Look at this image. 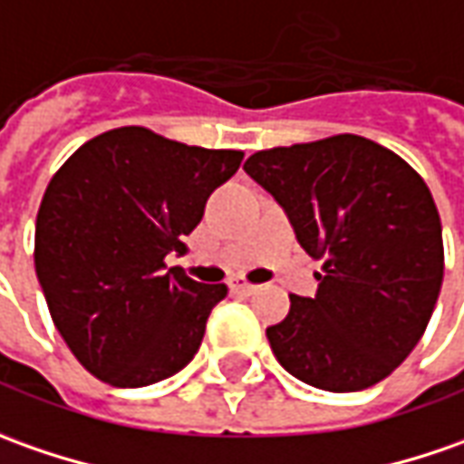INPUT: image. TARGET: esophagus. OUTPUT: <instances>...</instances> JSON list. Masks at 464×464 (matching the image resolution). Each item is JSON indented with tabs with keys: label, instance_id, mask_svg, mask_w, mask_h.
I'll return each instance as SVG.
<instances>
[{
	"label": "esophagus",
	"instance_id": "esophagus-1",
	"mask_svg": "<svg viewBox=\"0 0 464 464\" xmlns=\"http://www.w3.org/2000/svg\"><path fill=\"white\" fill-rule=\"evenodd\" d=\"M231 287L236 293H244V295H251V293L259 290V285H251V282L246 280H231Z\"/></svg>",
	"mask_w": 464,
	"mask_h": 464
}]
</instances>
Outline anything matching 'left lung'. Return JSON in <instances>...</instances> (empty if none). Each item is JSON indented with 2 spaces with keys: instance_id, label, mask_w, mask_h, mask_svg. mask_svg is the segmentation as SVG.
Masks as SVG:
<instances>
[{
  "instance_id": "1",
  "label": "left lung",
  "mask_w": 464,
  "mask_h": 464,
  "mask_svg": "<svg viewBox=\"0 0 464 464\" xmlns=\"http://www.w3.org/2000/svg\"><path fill=\"white\" fill-rule=\"evenodd\" d=\"M246 174L280 202L300 246L324 259L315 297L290 295L266 339L313 388L375 385L413 352L444 277L441 220L416 169L362 136L248 156Z\"/></svg>"
}]
</instances>
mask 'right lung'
<instances>
[{
    "label": "right lung",
    "instance_id": "add662e5",
    "mask_svg": "<svg viewBox=\"0 0 464 464\" xmlns=\"http://www.w3.org/2000/svg\"><path fill=\"white\" fill-rule=\"evenodd\" d=\"M241 159L128 125L87 140L53 174L35 220V275L58 334L97 380L143 388L198 354L228 287L164 259Z\"/></svg>",
    "mask_w": 464,
    "mask_h": 464
}]
</instances>
